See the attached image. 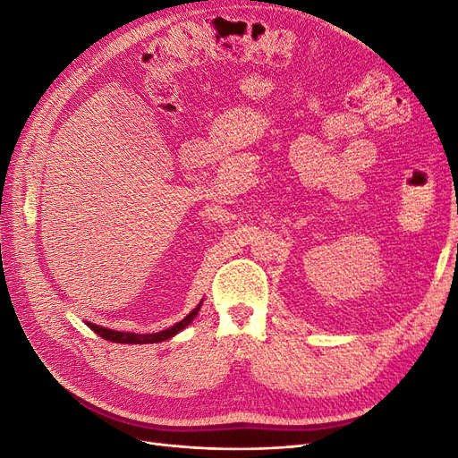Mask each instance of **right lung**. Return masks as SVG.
Returning a JSON list of instances; mask_svg holds the SVG:
<instances>
[{
	"instance_id": "obj_1",
	"label": "right lung",
	"mask_w": 458,
	"mask_h": 458,
	"mask_svg": "<svg viewBox=\"0 0 458 458\" xmlns=\"http://www.w3.org/2000/svg\"><path fill=\"white\" fill-rule=\"evenodd\" d=\"M200 306H202V301L183 318V321H179V323H175L174 327L165 328V330L152 332V335H135V332H118V330L105 328V327L93 325V323H88V321H86V325L95 332V335H99L101 338H105V340H108V342H116V344H157V342L170 340L172 336L177 335V332H182L185 327H189V323L192 321V318L197 317Z\"/></svg>"
}]
</instances>
